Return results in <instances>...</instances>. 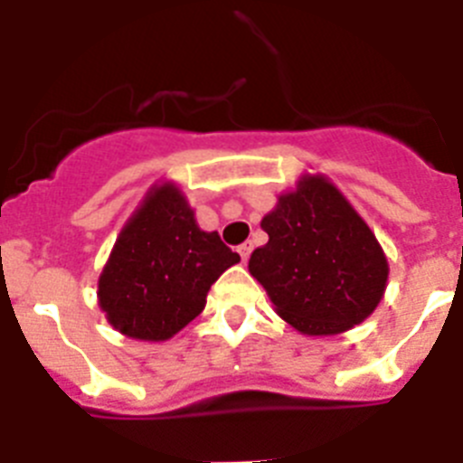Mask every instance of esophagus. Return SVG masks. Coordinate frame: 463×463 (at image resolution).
I'll return each instance as SVG.
<instances>
[{
  "mask_svg": "<svg viewBox=\"0 0 463 463\" xmlns=\"http://www.w3.org/2000/svg\"><path fill=\"white\" fill-rule=\"evenodd\" d=\"M250 252H252V243H248V241H245V243L239 245V255H241V260H243V261H248Z\"/></svg>",
  "mask_w": 463,
  "mask_h": 463,
  "instance_id": "obj_1",
  "label": "esophagus"
}]
</instances>
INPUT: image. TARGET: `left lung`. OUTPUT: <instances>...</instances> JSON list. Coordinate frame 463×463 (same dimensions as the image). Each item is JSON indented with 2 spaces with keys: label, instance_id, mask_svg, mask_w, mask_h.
Masks as SVG:
<instances>
[{
  "label": "left lung",
  "instance_id": "1",
  "mask_svg": "<svg viewBox=\"0 0 463 463\" xmlns=\"http://www.w3.org/2000/svg\"><path fill=\"white\" fill-rule=\"evenodd\" d=\"M269 243L250 255V276L276 313L306 336L362 325L383 298L390 264L364 218L329 178L304 174L261 218Z\"/></svg>",
  "mask_w": 463,
  "mask_h": 463
}]
</instances>
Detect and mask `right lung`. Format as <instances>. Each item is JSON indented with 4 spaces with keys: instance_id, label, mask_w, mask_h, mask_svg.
<instances>
[{
    "instance_id": "1",
    "label": "right lung",
    "mask_w": 463,
    "mask_h": 463,
    "mask_svg": "<svg viewBox=\"0 0 463 463\" xmlns=\"http://www.w3.org/2000/svg\"><path fill=\"white\" fill-rule=\"evenodd\" d=\"M239 252L203 232L175 183L153 185L118 234L97 285L99 308L122 336L169 341L206 306Z\"/></svg>"
}]
</instances>
